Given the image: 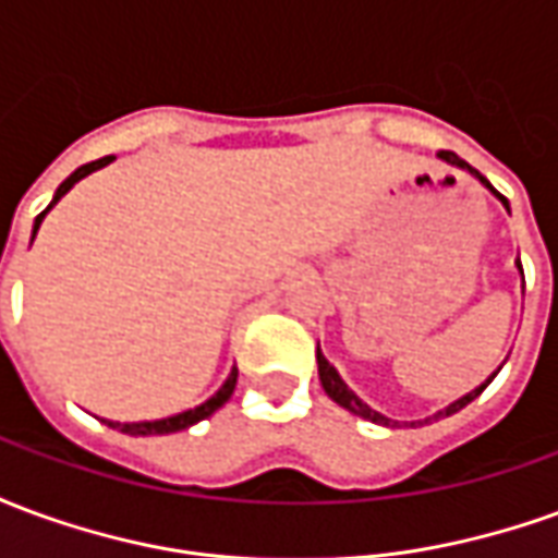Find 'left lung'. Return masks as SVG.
Segmentation results:
<instances>
[{
	"instance_id": "left-lung-1",
	"label": "left lung",
	"mask_w": 558,
	"mask_h": 558,
	"mask_svg": "<svg viewBox=\"0 0 558 558\" xmlns=\"http://www.w3.org/2000/svg\"><path fill=\"white\" fill-rule=\"evenodd\" d=\"M439 158L448 160V163H454V167H460V170H469V172H472V175H478L481 184H487V187H490V182H487V179H484L481 172L472 170L466 160L457 158L454 151H439ZM490 191H493V187H490ZM502 203H505V208H508V199H505V196H502ZM517 268H520V275H523V266H520V259H517ZM316 364H319V383H323V388H326V395L331 400H335L338 407H343V410H350L352 415H359V418L374 421V424H386V427H391V424H398V421H391V418H386V415H379V412H376V410H371V407H367V403H364V400L359 398V395H355V391H352V388L347 386L343 379H340L338 371H335V367L328 364V359L319 350H316ZM499 371H502V367H499ZM499 371H496V374H499ZM496 374H493V376H496ZM493 376H490V379H493ZM490 379H487L484 386L475 388V391H469V395H463V398H460V400H454L451 407H445L442 412H436L433 418H439V415H454V412L463 410L466 403H472V400L478 398L484 388L490 386ZM424 421H427V418H424Z\"/></svg>"
}]
</instances>
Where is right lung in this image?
<instances>
[{
	"mask_svg": "<svg viewBox=\"0 0 558 558\" xmlns=\"http://www.w3.org/2000/svg\"><path fill=\"white\" fill-rule=\"evenodd\" d=\"M110 160H113V155H107V158L92 160V163H83V167H77V170L71 172V175H68L65 182H62V184H59V187H56L53 203H50V206L44 208L41 215L35 218V227H32V239H35V232H38V227H41L44 215H47V211H50V208H53L56 203H59V199H62V196H65L68 191H71V187H74V184L80 182V179H86L89 172H95V170H101V167H107ZM235 379H239V371L232 367L230 376H227V383H223V386H220L218 391H215V395H211V398L206 400V403H199V407H194V410L175 412V415H167V418H155V421H125V424H122V421H107V418H104V424H110L113 430H122V433H128V436H163V433L187 430L191 424H196V421L208 418L211 412L220 410V407H223V403L230 400V395H232V391H235Z\"/></svg>",
	"mask_w": 558,
	"mask_h": 558,
	"instance_id": "right-lung-1",
	"label": "right lung"
}]
</instances>
